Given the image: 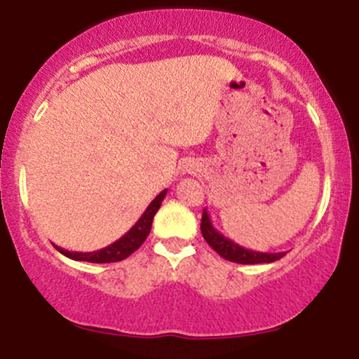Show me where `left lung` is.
<instances>
[{"label": "left lung", "mask_w": 359, "mask_h": 359, "mask_svg": "<svg viewBox=\"0 0 359 359\" xmlns=\"http://www.w3.org/2000/svg\"><path fill=\"white\" fill-rule=\"evenodd\" d=\"M201 231H203L204 240L208 241V245L216 251L217 255H221L224 259L229 262L241 263V265H255V263H271L277 262V259L285 257V251H280V253H262V251H253L248 248H243L229 240V238L222 236L212 226L211 217H209L208 209H204L203 212V221H201Z\"/></svg>", "instance_id": "1"}]
</instances>
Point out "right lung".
Segmentation results:
<instances>
[{
	"label": "right lung",
	"mask_w": 359,
	"mask_h": 359,
	"mask_svg": "<svg viewBox=\"0 0 359 359\" xmlns=\"http://www.w3.org/2000/svg\"><path fill=\"white\" fill-rule=\"evenodd\" d=\"M167 196V189L158 194L154 201H151L150 205L145 209V212L142 214V217L135 222L133 228L130 231L123 234L118 241L111 243L109 246L106 248L97 250V251H89V253H81V251H69L60 248V246L53 245L57 248V251H60L64 257L76 259V262H89V263H114V262H121L130 257L133 251H137L140 246L143 245V241L147 240V236L150 234L151 229V222H154V216L156 211L162 205L163 197Z\"/></svg>",
	"instance_id": "1"
}]
</instances>
